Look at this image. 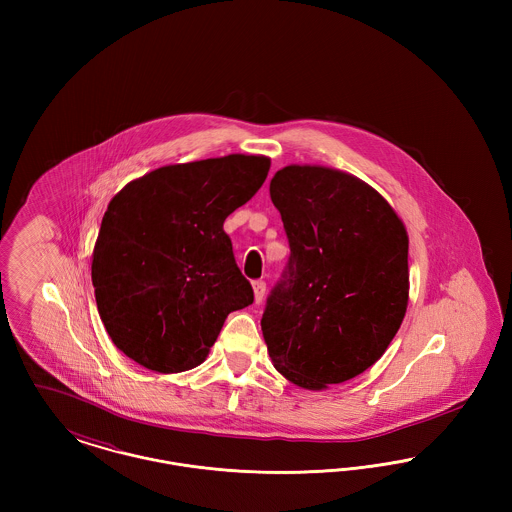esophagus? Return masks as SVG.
<instances>
[{
    "mask_svg": "<svg viewBox=\"0 0 512 512\" xmlns=\"http://www.w3.org/2000/svg\"><path fill=\"white\" fill-rule=\"evenodd\" d=\"M253 292H255V301L261 303L263 297H265V292H267V282L265 280H255L253 282Z\"/></svg>",
    "mask_w": 512,
    "mask_h": 512,
    "instance_id": "34e87169",
    "label": "esophagus"
}]
</instances>
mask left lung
<instances>
[{
    "label": "left lung",
    "mask_w": 512,
    "mask_h": 512,
    "mask_svg": "<svg viewBox=\"0 0 512 512\" xmlns=\"http://www.w3.org/2000/svg\"><path fill=\"white\" fill-rule=\"evenodd\" d=\"M290 259L261 318L276 370L305 390L365 372L388 349L409 299V238L363 180L292 165L270 180Z\"/></svg>",
    "instance_id": "1"
}]
</instances>
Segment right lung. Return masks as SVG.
I'll return each instance as SVG.
<instances>
[{
  "mask_svg": "<svg viewBox=\"0 0 512 512\" xmlns=\"http://www.w3.org/2000/svg\"><path fill=\"white\" fill-rule=\"evenodd\" d=\"M270 161L228 155L126 184L103 215L92 259L99 317L126 357L155 372L201 365L232 311L253 303L222 224Z\"/></svg>",
  "mask_w": 512,
  "mask_h": 512,
  "instance_id": "add662e5",
  "label": "right lung"
}]
</instances>
